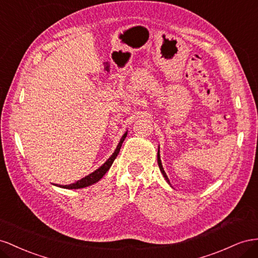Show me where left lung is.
<instances>
[{"label":"left lung","instance_id":"obj_1","mask_svg":"<svg viewBox=\"0 0 258 258\" xmlns=\"http://www.w3.org/2000/svg\"><path fill=\"white\" fill-rule=\"evenodd\" d=\"M160 151H158V164H159V167H160V170H161V172H162V174H163V176H164V178L166 179V181L170 183V180H168V178H167V176H166V174H165V172H164V170H163V167H162V163H161V159H160V153H159ZM171 185V183H170Z\"/></svg>","mask_w":258,"mask_h":258}]
</instances>
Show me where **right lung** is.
<instances>
[{
  "label": "right lung",
  "mask_w": 258,
  "mask_h": 258,
  "mask_svg": "<svg viewBox=\"0 0 258 258\" xmlns=\"http://www.w3.org/2000/svg\"><path fill=\"white\" fill-rule=\"evenodd\" d=\"M126 135H127V132L122 136L121 141H120L119 145H117L115 151L112 153V156L110 157V158L105 162V163L102 164L99 168H97L96 171L93 172V173L90 174V175L85 176L84 178L76 181L75 183H71V185H66V186L56 185V186H59V187H62V188H67V189H79V188H84V187H87V186H91V185H93V183L97 182L100 178H102V176H104V175L107 173V171L109 170L110 166L112 165L113 161L115 160V158L117 157V154H119V152H120L121 146H122V144H123V142H124L125 137H126Z\"/></svg>",
  "instance_id": "right-lung-1"
}]
</instances>
